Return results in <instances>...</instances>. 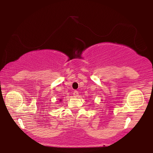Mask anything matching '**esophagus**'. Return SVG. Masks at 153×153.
Here are the masks:
<instances>
[{
    "mask_svg": "<svg viewBox=\"0 0 153 153\" xmlns=\"http://www.w3.org/2000/svg\"><path fill=\"white\" fill-rule=\"evenodd\" d=\"M73 95H74V97H77L79 95V92L77 91H74V93H73Z\"/></svg>",
    "mask_w": 153,
    "mask_h": 153,
    "instance_id": "34e87169",
    "label": "esophagus"
}]
</instances>
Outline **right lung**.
Returning <instances> with one entry per match:
<instances>
[{
    "mask_svg": "<svg viewBox=\"0 0 153 153\" xmlns=\"http://www.w3.org/2000/svg\"><path fill=\"white\" fill-rule=\"evenodd\" d=\"M60 101H61V100H60Z\"/></svg>",
    "mask_w": 153,
    "mask_h": 153,
    "instance_id": "1",
    "label": "right lung"
}]
</instances>
